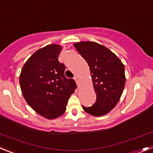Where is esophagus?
I'll return each instance as SVG.
<instances>
[{"label":"esophagus","instance_id":"34e87169","mask_svg":"<svg viewBox=\"0 0 153 153\" xmlns=\"http://www.w3.org/2000/svg\"><path fill=\"white\" fill-rule=\"evenodd\" d=\"M74 80L76 81V84H77V86H79V77H78L77 76H74Z\"/></svg>","mask_w":153,"mask_h":153}]
</instances>
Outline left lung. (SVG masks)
I'll return each mask as SVG.
<instances>
[{"mask_svg": "<svg viewBox=\"0 0 153 153\" xmlns=\"http://www.w3.org/2000/svg\"><path fill=\"white\" fill-rule=\"evenodd\" d=\"M74 46L88 63L97 94L93 106L82 107L92 116H103L116 106L123 92L126 83L123 63L111 51L96 42H78Z\"/></svg>", "mask_w": 153, "mask_h": 153, "instance_id": "obj_1", "label": "left lung"}]
</instances>
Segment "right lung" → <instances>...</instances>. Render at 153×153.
<instances>
[{"instance_id": "obj_1", "label": "right lung", "mask_w": 153, "mask_h": 153, "mask_svg": "<svg viewBox=\"0 0 153 153\" xmlns=\"http://www.w3.org/2000/svg\"><path fill=\"white\" fill-rule=\"evenodd\" d=\"M61 46L50 44L36 51L24 63L20 86L25 100L32 109L49 120L60 117L74 93V79L64 75L65 66L58 61Z\"/></svg>"}]
</instances>
